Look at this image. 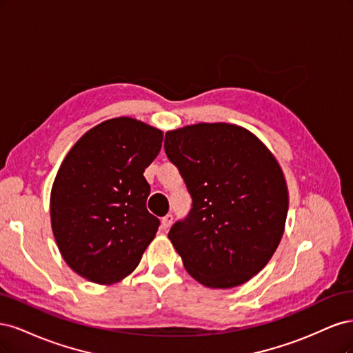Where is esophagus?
I'll use <instances>...</instances> for the list:
<instances>
[{
	"mask_svg": "<svg viewBox=\"0 0 353 353\" xmlns=\"http://www.w3.org/2000/svg\"><path fill=\"white\" fill-rule=\"evenodd\" d=\"M172 221H174L172 215H166V216L162 218V222H160V227H162V230H168L170 225H172Z\"/></svg>",
	"mask_w": 353,
	"mask_h": 353,
	"instance_id": "esophagus-1",
	"label": "esophagus"
}]
</instances>
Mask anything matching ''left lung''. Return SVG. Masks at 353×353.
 <instances>
[{
  "instance_id": "8db88e82",
  "label": "left lung",
  "mask_w": 353,
  "mask_h": 353,
  "mask_svg": "<svg viewBox=\"0 0 353 353\" xmlns=\"http://www.w3.org/2000/svg\"><path fill=\"white\" fill-rule=\"evenodd\" d=\"M165 152L193 199L168 234L187 272L210 288L249 281L284 234L288 191L280 163L254 134L222 122L168 131Z\"/></svg>"
}]
</instances>
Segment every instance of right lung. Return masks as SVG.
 Instances as JSON below:
<instances>
[{
  "label": "right lung",
  "instance_id": "1",
  "mask_svg": "<svg viewBox=\"0 0 353 353\" xmlns=\"http://www.w3.org/2000/svg\"><path fill=\"white\" fill-rule=\"evenodd\" d=\"M163 132L132 117H114L85 132L56 175L51 228L70 268L97 284L123 280L140 263L159 219L145 208L144 170Z\"/></svg>",
  "mask_w": 353,
  "mask_h": 353
}]
</instances>
